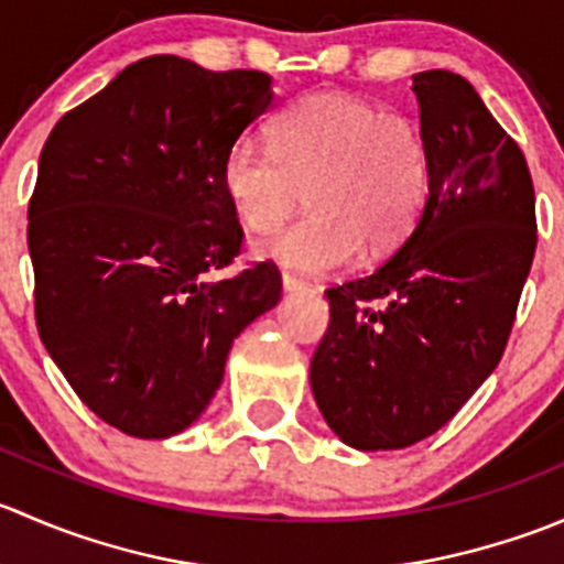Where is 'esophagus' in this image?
<instances>
[{
    "instance_id": "1",
    "label": "esophagus",
    "mask_w": 564,
    "mask_h": 564,
    "mask_svg": "<svg viewBox=\"0 0 564 564\" xmlns=\"http://www.w3.org/2000/svg\"><path fill=\"white\" fill-rule=\"evenodd\" d=\"M281 283H283V292H286V294H303V292H308V283H305L303 278L292 275V272H283Z\"/></svg>"
}]
</instances>
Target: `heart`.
<instances>
[{"mask_svg":"<svg viewBox=\"0 0 564 564\" xmlns=\"http://www.w3.org/2000/svg\"><path fill=\"white\" fill-rule=\"evenodd\" d=\"M220 185L248 231H270L300 207L311 213L256 242L261 259L327 275L355 256L384 259L429 202L431 155L417 124L344 93H314L270 128V147L240 139Z\"/></svg>","mask_w":564,"mask_h":564,"instance_id":"obj_1","label":"heart"}]
</instances>
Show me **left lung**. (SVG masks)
<instances>
[{
  "label": "left lung",
  "instance_id": "1",
  "mask_svg": "<svg viewBox=\"0 0 564 564\" xmlns=\"http://www.w3.org/2000/svg\"><path fill=\"white\" fill-rule=\"evenodd\" d=\"M431 187L406 240L371 275L327 289L311 360L318 412L355 451L436 434L502 360L534 246L524 152L466 78H412Z\"/></svg>",
  "mask_w": 564,
  "mask_h": 564
}]
</instances>
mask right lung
<instances>
[{"label":"right lung","mask_w":564,"mask_h":564,"mask_svg":"<svg viewBox=\"0 0 564 564\" xmlns=\"http://www.w3.org/2000/svg\"><path fill=\"white\" fill-rule=\"evenodd\" d=\"M272 100L267 73L147 56L67 111L40 152L26 229L40 340L122 434L166 440L196 423L237 335L281 300L272 261L207 281L242 246L220 166Z\"/></svg>","instance_id":"obj_1"}]
</instances>
